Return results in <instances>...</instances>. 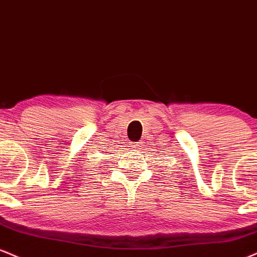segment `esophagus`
I'll return each mask as SVG.
<instances>
[{
    "instance_id": "esophagus-1",
    "label": "esophagus",
    "mask_w": 257,
    "mask_h": 257,
    "mask_svg": "<svg viewBox=\"0 0 257 257\" xmlns=\"http://www.w3.org/2000/svg\"><path fill=\"white\" fill-rule=\"evenodd\" d=\"M140 147L141 146H140V144H139V142H133V144L131 145V148L133 151H138Z\"/></svg>"
}]
</instances>
